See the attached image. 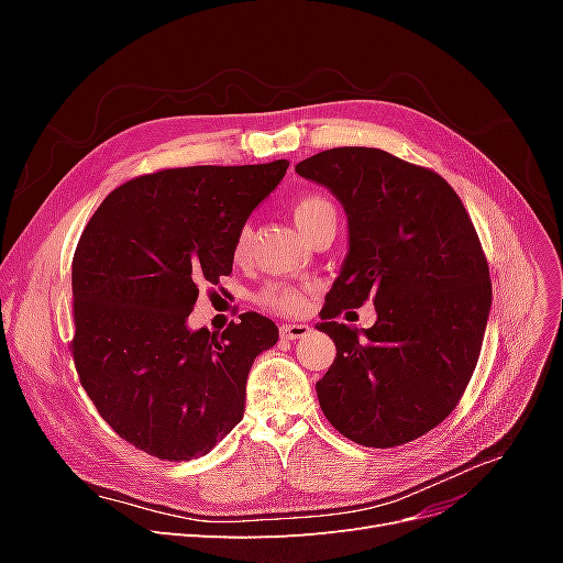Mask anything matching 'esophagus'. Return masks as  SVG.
<instances>
[{"label":"esophagus","instance_id":"esophagus-1","mask_svg":"<svg viewBox=\"0 0 563 563\" xmlns=\"http://www.w3.org/2000/svg\"><path fill=\"white\" fill-rule=\"evenodd\" d=\"M312 329L308 327V323H284V327L279 329V333H282V338H286V340H298V338H305L308 335Z\"/></svg>","mask_w":563,"mask_h":563}]
</instances>
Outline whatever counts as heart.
<instances>
[{"label": "heart", "mask_w": 563, "mask_h": 563, "mask_svg": "<svg viewBox=\"0 0 563 563\" xmlns=\"http://www.w3.org/2000/svg\"><path fill=\"white\" fill-rule=\"evenodd\" d=\"M291 213H294L296 225L305 234H310L319 223H323V220L338 218L333 203L321 195L298 197L294 201ZM249 244H251V230L244 228L240 232V236H236V244H234L236 258H244L246 251H249ZM258 302L265 305V308L291 314V312H300L305 308V291H300V288H296V286H288V284H267L263 291L258 294Z\"/></svg>", "instance_id": "1"}]
</instances>
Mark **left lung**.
Returning <instances> with one entry per match:
<instances>
[{
    "instance_id": "1",
    "label": "left lung",
    "mask_w": 563,
    "mask_h": 563,
    "mask_svg": "<svg viewBox=\"0 0 563 563\" xmlns=\"http://www.w3.org/2000/svg\"><path fill=\"white\" fill-rule=\"evenodd\" d=\"M296 174L329 187L350 228L317 323L335 343L319 406L354 444L401 446L453 411L479 360L490 312L482 242L444 178L385 150H323ZM366 299L379 312L371 330L336 321Z\"/></svg>"
}]
</instances>
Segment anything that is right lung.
Here are the masks:
<instances>
[{"instance_id": "obj_1", "label": "right lung", "mask_w": 563, "mask_h": 563, "mask_svg": "<svg viewBox=\"0 0 563 563\" xmlns=\"http://www.w3.org/2000/svg\"><path fill=\"white\" fill-rule=\"evenodd\" d=\"M286 168H164L119 185L84 228L70 350L81 387L131 446L192 460L244 418L249 371L279 340L275 321L244 312L211 333L187 317L201 284L230 275L236 236Z\"/></svg>"}]
</instances>
